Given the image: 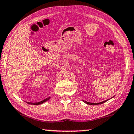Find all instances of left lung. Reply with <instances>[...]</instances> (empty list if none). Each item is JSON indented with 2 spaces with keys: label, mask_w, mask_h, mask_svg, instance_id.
Masks as SVG:
<instances>
[{
  "label": "left lung",
  "mask_w": 134,
  "mask_h": 134,
  "mask_svg": "<svg viewBox=\"0 0 134 134\" xmlns=\"http://www.w3.org/2000/svg\"><path fill=\"white\" fill-rule=\"evenodd\" d=\"M108 100H109V99H108ZM107 100H105V101H104V102H100V103H90V102H86V101H84V100H83V102H84L85 103H86V104H90V105H97V104H100L106 102Z\"/></svg>",
  "instance_id": "left-lung-1"
}]
</instances>
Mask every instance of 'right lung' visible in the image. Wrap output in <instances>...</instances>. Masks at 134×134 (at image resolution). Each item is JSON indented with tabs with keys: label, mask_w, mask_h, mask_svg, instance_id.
<instances>
[{
	"label": "right lung",
	"mask_w": 134,
	"mask_h": 134,
	"mask_svg": "<svg viewBox=\"0 0 134 134\" xmlns=\"http://www.w3.org/2000/svg\"><path fill=\"white\" fill-rule=\"evenodd\" d=\"M50 99V97H48L47 98H46V99H44L43 100L41 101V102H37V103H29L28 102L29 104H34V105H38V104H42L44 102H46V101L49 100Z\"/></svg>",
	"instance_id": "right-lung-1"
}]
</instances>
